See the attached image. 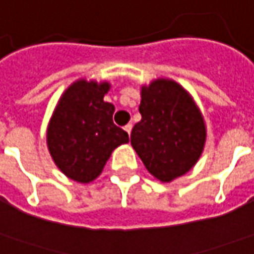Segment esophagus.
Wrapping results in <instances>:
<instances>
[{
    "mask_svg": "<svg viewBox=\"0 0 254 254\" xmlns=\"http://www.w3.org/2000/svg\"><path fill=\"white\" fill-rule=\"evenodd\" d=\"M131 128H132V124H127V126L124 127V130H126V132H127L128 135L131 134Z\"/></svg>",
    "mask_w": 254,
    "mask_h": 254,
    "instance_id": "34e87169",
    "label": "esophagus"
}]
</instances>
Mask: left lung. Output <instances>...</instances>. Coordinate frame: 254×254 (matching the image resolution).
<instances>
[{
    "mask_svg": "<svg viewBox=\"0 0 254 254\" xmlns=\"http://www.w3.org/2000/svg\"><path fill=\"white\" fill-rule=\"evenodd\" d=\"M139 113L131 145L146 170L162 183L188 173L206 142L203 116L192 97L176 81L157 78L141 87Z\"/></svg>",
    "mask_w": 254,
    "mask_h": 254,
    "instance_id": "8db88e82",
    "label": "left lung"
}]
</instances>
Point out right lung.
Segmentation results:
<instances>
[{
  "instance_id": "1",
  "label": "right lung",
  "mask_w": 254,
  "mask_h": 254,
  "mask_svg": "<svg viewBox=\"0 0 254 254\" xmlns=\"http://www.w3.org/2000/svg\"><path fill=\"white\" fill-rule=\"evenodd\" d=\"M110 84L77 80L62 94L47 128V145L58 169L77 183L94 181L128 134L113 123L115 106L105 102Z\"/></svg>"
}]
</instances>
